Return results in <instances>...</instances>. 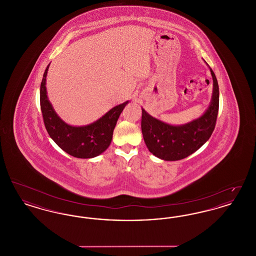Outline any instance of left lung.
Returning <instances> with one entry per match:
<instances>
[{
	"label": "left lung",
	"instance_id": "obj_1",
	"mask_svg": "<svg viewBox=\"0 0 256 256\" xmlns=\"http://www.w3.org/2000/svg\"><path fill=\"white\" fill-rule=\"evenodd\" d=\"M209 69L213 92L210 104L200 117L184 124L174 126L150 116L142 108V134L146 148L154 156L165 161L180 160L194 154L210 138L219 110V86L215 74L210 67Z\"/></svg>",
	"mask_w": 256,
	"mask_h": 256
}]
</instances>
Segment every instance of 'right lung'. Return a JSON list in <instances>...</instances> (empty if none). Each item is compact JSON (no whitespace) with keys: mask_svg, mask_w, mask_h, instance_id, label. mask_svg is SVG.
Returning <instances> with one entry per match:
<instances>
[{"mask_svg":"<svg viewBox=\"0 0 256 256\" xmlns=\"http://www.w3.org/2000/svg\"><path fill=\"white\" fill-rule=\"evenodd\" d=\"M47 66L40 86V106L43 120L50 138L65 152L78 158H93L102 154L110 146L113 130L124 106V102L106 112L97 121L86 126H71L64 122L54 110L47 96Z\"/></svg>","mask_w":256,"mask_h":256,"instance_id":"obj_1","label":"right lung"}]
</instances>
